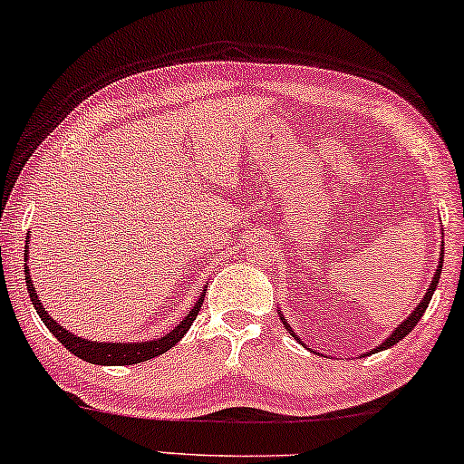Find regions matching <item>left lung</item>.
I'll return each mask as SVG.
<instances>
[{"mask_svg": "<svg viewBox=\"0 0 464 464\" xmlns=\"http://www.w3.org/2000/svg\"><path fill=\"white\" fill-rule=\"evenodd\" d=\"M442 252H445V249H440V258H439V267H436V272H434V278H431V283H430V289L425 291V295H423V300L419 302V304H416V309L412 311V314L408 315V320H403L401 322V324L397 326V329L392 331V335H388V340L386 342H382V344H379L377 348H372L371 353H374V351H386V348H390V346H394L397 344V342H401L403 340L405 335H408L410 331L414 329L416 324H419V320L420 317H423V314H425V309H428V304H430V300H431V295H434V291H436V287H439V278H440V272H442ZM280 314V311H278ZM280 320H283V324L287 326V331L291 333V335L295 337V340L300 342V337L295 335L294 331H291V326L287 324V322H285V317H283V314H280ZM302 344V342H300Z\"/></svg>", "mask_w": 464, "mask_h": 464, "instance_id": "left-lung-1", "label": "left lung"}]
</instances>
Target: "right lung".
<instances>
[{"label": "right lung", "instance_id": "add662e5", "mask_svg": "<svg viewBox=\"0 0 464 464\" xmlns=\"http://www.w3.org/2000/svg\"><path fill=\"white\" fill-rule=\"evenodd\" d=\"M28 238H25V249H24V269H25V287H28V294H30V300H33L36 314H39L41 320H44V324L48 326L52 335L56 337V340L63 344L67 351L74 353L76 357H81L82 362H90V363H98V366H131V363H140V362H147V359H153V357H160L162 353L170 351L177 342L181 340V337L188 333V329L192 326V322H195L197 314H199L201 304H204V294L199 295V300L195 302V306L186 314L184 320L179 322V324L175 326L173 331L166 333L164 337H158V340H150V342H90V340H82V337L74 335V333L65 331L63 326L59 324L56 320H52L48 311L44 309V302L39 300V295H36V291L33 287V280H30V269H28Z\"/></svg>", "mask_w": 464, "mask_h": 464}]
</instances>
